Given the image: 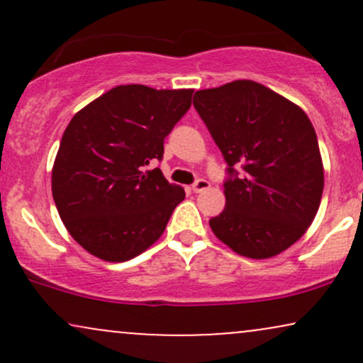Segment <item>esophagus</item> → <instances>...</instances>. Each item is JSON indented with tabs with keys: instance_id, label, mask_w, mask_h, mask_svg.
Returning a JSON list of instances; mask_svg holds the SVG:
<instances>
[{
	"instance_id": "esophagus-1",
	"label": "esophagus",
	"mask_w": 363,
	"mask_h": 363,
	"mask_svg": "<svg viewBox=\"0 0 363 363\" xmlns=\"http://www.w3.org/2000/svg\"><path fill=\"white\" fill-rule=\"evenodd\" d=\"M208 187H210V182H208L206 179H198V181L191 186V189H193L194 193H201V191L208 189Z\"/></svg>"
}]
</instances>
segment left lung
Returning <instances> with one entry per match:
<instances>
[{
  "label": "left lung",
  "instance_id": "left-lung-1",
  "mask_svg": "<svg viewBox=\"0 0 363 363\" xmlns=\"http://www.w3.org/2000/svg\"><path fill=\"white\" fill-rule=\"evenodd\" d=\"M193 106L227 162V203L210 220L213 234L252 259L289 249L314 220L324 187L306 112L251 80L198 90Z\"/></svg>",
  "mask_w": 363,
  "mask_h": 363
}]
</instances>
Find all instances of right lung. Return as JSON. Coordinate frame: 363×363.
Listing matches in <instances>:
<instances>
[{
	"label": "right lung",
	"instance_id": "right-lung-1",
	"mask_svg": "<svg viewBox=\"0 0 363 363\" xmlns=\"http://www.w3.org/2000/svg\"><path fill=\"white\" fill-rule=\"evenodd\" d=\"M193 90L119 85L73 116L52 167V198L72 237L121 262L164 234L184 189L160 169L164 140L189 111Z\"/></svg>",
	"mask_w": 363,
	"mask_h": 363
}]
</instances>
